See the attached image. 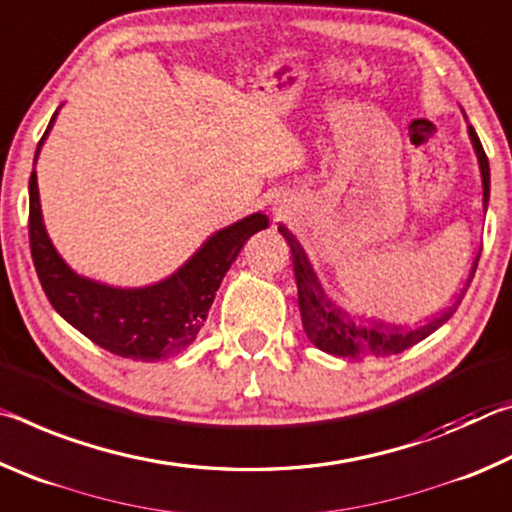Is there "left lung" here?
I'll return each mask as SVG.
<instances>
[{"mask_svg":"<svg viewBox=\"0 0 512 512\" xmlns=\"http://www.w3.org/2000/svg\"><path fill=\"white\" fill-rule=\"evenodd\" d=\"M467 133H470L476 158H479V169H481V180H483V207L488 210L490 164H488V158H485L479 135H476L472 126L467 128ZM277 230L282 232V237L287 239L291 246L293 273H296V284H298V307L302 316V327H305L309 341L314 343L318 350L334 354V357H345V359L391 357V354H400L404 350H409L411 345L427 339L429 334L436 332L440 325L452 318L456 307L461 305L467 287H470L476 264H479V257H476L463 291L458 293V298L443 311V314L420 327H404V325L386 323V320L375 318V316L359 314V311H352L345 307L343 302L334 298L332 289L323 282V277H320V273L316 271L314 262H311L307 250L302 248L296 235H293L287 225H280Z\"/></svg>","mask_w":512,"mask_h":512,"instance_id":"obj_1","label":"left lung"}]
</instances>
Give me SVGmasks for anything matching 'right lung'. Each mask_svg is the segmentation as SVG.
I'll use <instances>...</instances> for the list:
<instances>
[{
	"label": "right lung",
	"instance_id": "1",
	"mask_svg": "<svg viewBox=\"0 0 512 512\" xmlns=\"http://www.w3.org/2000/svg\"><path fill=\"white\" fill-rule=\"evenodd\" d=\"M56 115L58 110L38 142L36 160ZM264 228H268V216L255 212L214 232L164 280L140 289L110 287L74 273L58 255L42 223L36 171L29 180L31 257L51 307L99 348L135 361H158L194 343L223 275L246 241Z\"/></svg>",
	"mask_w": 512,
	"mask_h": 512
}]
</instances>
